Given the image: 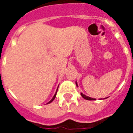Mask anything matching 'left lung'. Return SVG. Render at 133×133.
<instances>
[{"label":"left lung","instance_id":"left-lung-1","mask_svg":"<svg viewBox=\"0 0 133 133\" xmlns=\"http://www.w3.org/2000/svg\"><path fill=\"white\" fill-rule=\"evenodd\" d=\"M76 86H78L77 83H76ZM81 96H82L84 99H87V100H95V99H92V98H91V97H88V96H86L85 95L82 94V93H81Z\"/></svg>","mask_w":133,"mask_h":133}]
</instances>
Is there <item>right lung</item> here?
<instances>
[{
  "label": "right lung",
  "instance_id": "add662e5",
  "mask_svg": "<svg viewBox=\"0 0 133 133\" xmlns=\"http://www.w3.org/2000/svg\"><path fill=\"white\" fill-rule=\"evenodd\" d=\"M57 89H58V88H57ZM57 90L56 92H55V95H54V96H53V98H52V99H51V101H49V102H48V103H46V104H48V103H51V102H52V101H53V100H54V99H55V97H56V94H57Z\"/></svg>",
  "mask_w": 133,
  "mask_h": 133
}]
</instances>
